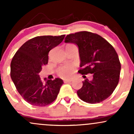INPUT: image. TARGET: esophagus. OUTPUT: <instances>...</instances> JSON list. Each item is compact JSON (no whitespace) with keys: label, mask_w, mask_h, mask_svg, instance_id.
Masks as SVG:
<instances>
[{"label":"esophagus","mask_w":134,"mask_h":134,"mask_svg":"<svg viewBox=\"0 0 134 134\" xmlns=\"http://www.w3.org/2000/svg\"><path fill=\"white\" fill-rule=\"evenodd\" d=\"M72 82V80L71 79L64 80V82H65V83H69V82Z\"/></svg>","instance_id":"obj_1"}]
</instances>
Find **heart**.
Here are the masks:
<instances>
[{
	"label": "heart",
	"instance_id": "1",
	"mask_svg": "<svg viewBox=\"0 0 134 134\" xmlns=\"http://www.w3.org/2000/svg\"><path fill=\"white\" fill-rule=\"evenodd\" d=\"M72 44H69L67 46H72ZM74 70V65H65L60 67L58 68L57 72L58 76L64 79L70 77L72 76V72Z\"/></svg>",
	"mask_w": 134,
	"mask_h": 134
}]
</instances>
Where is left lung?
I'll return each mask as SVG.
<instances>
[{
  "label": "left lung",
  "mask_w": 134,
  "mask_h": 134,
  "mask_svg": "<svg viewBox=\"0 0 134 134\" xmlns=\"http://www.w3.org/2000/svg\"><path fill=\"white\" fill-rule=\"evenodd\" d=\"M65 43L78 47L80 67H82L79 73L93 74V79H85L82 87L77 91L80 99L91 104L107 99L117 86L121 70L114 48L101 36L88 31L68 35Z\"/></svg>",
  "instance_id": "left-lung-1"
}]
</instances>
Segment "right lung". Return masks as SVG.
I'll return each mask as SVG.
<instances>
[{"mask_svg":"<svg viewBox=\"0 0 134 134\" xmlns=\"http://www.w3.org/2000/svg\"><path fill=\"white\" fill-rule=\"evenodd\" d=\"M65 35L36 36L20 47L10 64V77L17 90L28 103L44 107L55 100L63 84V80L42 81L39 73L48 64V53L58 45Z\"/></svg>","mask_w":134,"mask_h":134,"instance_id":"obj_1","label":"right lung"}]
</instances>
